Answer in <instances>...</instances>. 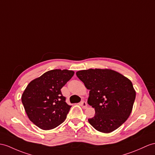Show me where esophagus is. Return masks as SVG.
<instances>
[{"label":"esophagus","instance_id":"34e87169","mask_svg":"<svg viewBox=\"0 0 155 155\" xmlns=\"http://www.w3.org/2000/svg\"><path fill=\"white\" fill-rule=\"evenodd\" d=\"M80 105L83 108H86L87 107V103L85 101H81L80 103Z\"/></svg>","mask_w":155,"mask_h":155}]
</instances>
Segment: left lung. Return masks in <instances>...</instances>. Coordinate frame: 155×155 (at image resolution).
I'll list each match as a JSON object with an SVG mask.
<instances>
[{"instance_id":"8db88e82","label":"left lung","mask_w":155,"mask_h":155,"mask_svg":"<svg viewBox=\"0 0 155 155\" xmlns=\"http://www.w3.org/2000/svg\"><path fill=\"white\" fill-rule=\"evenodd\" d=\"M76 75L90 90L87 103L95 108V114L88 121L95 130L110 133L126 121L135 99L129 79L109 69L81 70Z\"/></svg>"}]
</instances>
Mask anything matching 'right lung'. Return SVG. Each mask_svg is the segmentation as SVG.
Returning a JSON list of instances; mask_svg holds the SVG:
<instances>
[{
    "instance_id": "obj_1",
    "label": "right lung",
    "mask_w": 155,
    "mask_h": 155,
    "mask_svg": "<svg viewBox=\"0 0 155 155\" xmlns=\"http://www.w3.org/2000/svg\"><path fill=\"white\" fill-rule=\"evenodd\" d=\"M74 71L52 70L29 83L21 96L29 119L42 130L58 126L66 118L71 106L62 95V87L72 78Z\"/></svg>"
}]
</instances>
